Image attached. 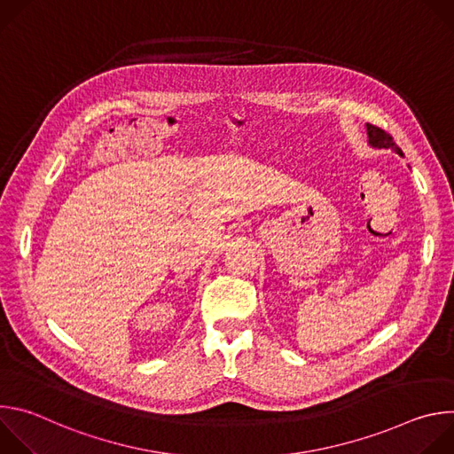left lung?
I'll use <instances>...</instances> for the list:
<instances>
[{"label":"left lung","instance_id":"left-lung-1","mask_svg":"<svg viewBox=\"0 0 454 454\" xmlns=\"http://www.w3.org/2000/svg\"><path fill=\"white\" fill-rule=\"evenodd\" d=\"M366 135H368V145L370 147H373V149H392L399 156H404L403 151L395 145L394 138L387 135L386 131H382V129H379L372 123H366Z\"/></svg>","mask_w":454,"mask_h":454}]
</instances>
